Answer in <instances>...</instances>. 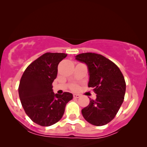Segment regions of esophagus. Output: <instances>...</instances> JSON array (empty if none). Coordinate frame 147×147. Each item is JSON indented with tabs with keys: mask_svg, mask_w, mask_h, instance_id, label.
Returning a JSON list of instances; mask_svg holds the SVG:
<instances>
[{
	"mask_svg": "<svg viewBox=\"0 0 147 147\" xmlns=\"http://www.w3.org/2000/svg\"><path fill=\"white\" fill-rule=\"evenodd\" d=\"M80 97V95L79 94H74V98H79Z\"/></svg>",
	"mask_w": 147,
	"mask_h": 147,
	"instance_id": "34e87169",
	"label": "esophagus"
}]
</instances>
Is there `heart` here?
<instances>
[{
  "instance_id": "heart-1",
  "label": "heart",
  "mask_w": 147,
  "mask_h": 147,
  "mask_svg": "<svg viewBox=\"0 0 147 147\" xmlns=\"http://www.w3.org/2000/svg\"><path fill=\"white\" fill-rule=\"evenodd\" d=\"M76 88V86H74V88Z\"/></svg>"
}]
</instances>
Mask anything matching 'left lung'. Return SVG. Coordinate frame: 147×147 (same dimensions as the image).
Listing matches in <instances>:
<instances>
[{"label":"left lung","mask_w":147,"mask_h":147,"mask_svg":"<svg viewBox=\"0 0 147 147\" xmlns=\"http://www.w3.org/2000/svg\"><path fill=\"white\" fill-rule=\"evenodd\" d=\"M76 59L88 67V87L93 88L96 99H90L82 110L84 119L95 126H102L115 118L124 100L126 84L123 75L113 62L101 54L82 53Z\"/></svg>","instance_id":"left-lung-1"}]
</instances>
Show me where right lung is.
I'll use <instances>...</instances> for the list:
<instances>
[{
    "instance_id": "right-lung-1",
    "label": "right lung",
    "mask_w": 147,
    "mask_h": 147,
    "mask_svg": "<svg viewBox=\"0 0 147 147\" xmlns=\"http://www.w3.org/2000/svg\"><path fill=\"white\" fill-rule=\"evenodd\" d=\"M67 54L46 53L28 65L20 82L18 93L28 117L41 126L48 127L61 120L66 104L73 95L55 94L52 82L57 76L58 65Z\"/></svg>"
}]
</instances>
